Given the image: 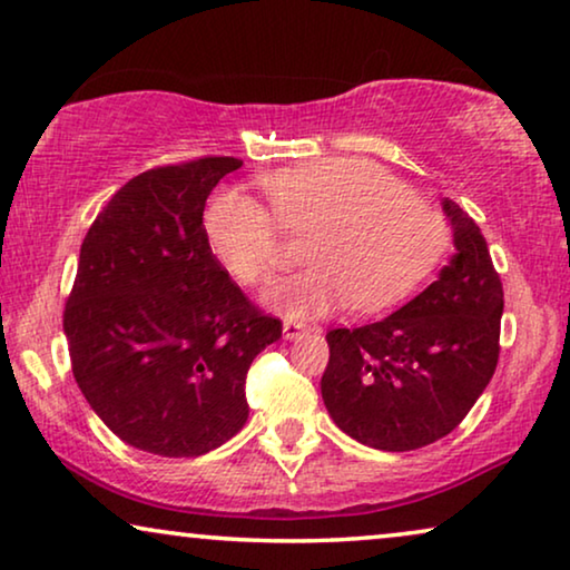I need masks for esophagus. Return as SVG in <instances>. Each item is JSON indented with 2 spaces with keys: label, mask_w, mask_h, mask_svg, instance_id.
Here are the masks:
<instances>
[{
  "label": "esophagus",
  "mask_w": 570,
  "mask_h": 570,
  "mask_svg": "<svg viewBox=\"0 0 570 570\" xmlns=\"http://www.w3.org/2000/svg\"><path fill=\"white\" fill-rule=\"evenodd\" d=\"M304 333H307V325L299 323V320H286V323H284V338L286 341L302 338Z\"/></svg>",
  "instance_id": "34e87169"
}]
</instances>
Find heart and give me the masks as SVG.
Instances as JSON below:
<instances>
[{
  "instance_id": "heart-1",
  "label": "heart",
  "mask_w": 570,
  "mask_h": 570,
  "mask_svg": "<svg viewBox=\"0 0 570 570\" xmlns=\"http://www.w3.org/2000/svg\"><path fill=\"white\" fill-rule=\"evenodd\" d=\"M261 190L268 212L247 196H216L204 212V239L232 282L263 286L276 268V227L309 232L302 245L309 268L266 292L268 307L292 320L343 304L387 309L426 282L449 245L444 216L362 157L284 167L263 175Z\"/></svg>"
}]
</instances>
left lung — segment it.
Returning <instances> with one entry per match:
<instances>
[{"mask_svg":"<svg viewBox=\"0 0 570 570\" xmlns=\"http://www.w3.org/2000/svg\"><path fill=\"white\" fill-rule=\"evenodd\" d=\"M456 255L434 284L380 323L327 331L323 400L366 446L411 452L460 426L499 364L503 286L483 232L452 198Z\"/></svg>","mask_w":570,"mask_h":570,"instance_id":"obj_1","label":"left lung"}]
</instances>
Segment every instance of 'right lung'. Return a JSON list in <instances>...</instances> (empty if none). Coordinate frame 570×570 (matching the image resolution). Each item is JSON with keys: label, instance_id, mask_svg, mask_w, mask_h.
Returning <instances> with one entry per match:
<instances>
[{"label": "right lung", "instance_id": "right-lung-1", "mask_svg": "<svg viewBox=\"0 0 570 570\" xmlns=\"http://www.w3.org/2000/svg\"><path fill=\"white\" fill-rule=\"evenodd\" d=\"M235 157L136 175L102 206L63 307L71 372L118 439L159 456H198L245 426V376L282 338L204 239L206 198Z\"/></svg>", "mask_w": 570, "mask_h": 570}]
</instances>
